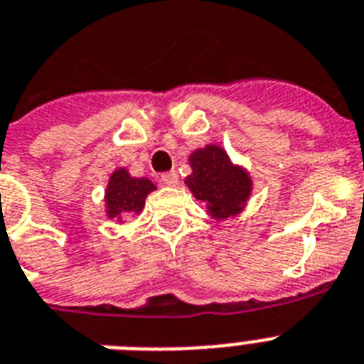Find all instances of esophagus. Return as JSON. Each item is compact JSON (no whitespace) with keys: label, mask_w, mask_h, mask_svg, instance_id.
Returning a JSON list of instances; mask_svg holds the SVG:
<instances>
[{"label":"esophagus","mask_w":364,"mask_h":364,"mask_svg":"<svg viewBox=\"0 0 364 364\" xmlns=\"http://www.w3.org/2000/svg\"><path fill=\"white\" fill-rule=\"evenodd\" d=\"M161 181H163L164 185H168V187H176L177 183H179V177H177L176 172H168L161 176Z\"/></svg>","instance_id":"34e87169"}]
</instances>
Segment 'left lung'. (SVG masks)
Returning a JSON list of instances; mask_svg holds the SVG:
<instances>
[{
	"label": "left lung",
	"mask_w": 364,
	"mask_h": 364,
	"mask_svg": "<svg viewBox=\"0 0 364 364\" xmlns=\"http://www.w3.org/2000/svg\"><path fill=\"white\" fill-rule=\"evenodd\" d=\"M192 173L185 179L198 200L205 201L215 218H229L240 210L252 192V181L242 168L231 164L218 146H205L191 155Z\"/></svg>",
	"instance_id": "obj_1"
}]
</instances>
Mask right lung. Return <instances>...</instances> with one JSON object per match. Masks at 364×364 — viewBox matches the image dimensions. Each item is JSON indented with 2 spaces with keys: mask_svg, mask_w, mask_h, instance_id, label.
I'll list each match as a JSON object with an SVG mask.
<instances>
[{
  "mask_svg": "<svg viewBox=\"0 0 364 364\" xmlns=\"http://www.w3.org/2000/svg\"><path fill=\"white\" fill-rule=\"evenodd\" d=\"M151 191H155V185L146 177H131L125 168L116 170L105 192L107 215L111 218H122L125 213L139 215Z\"/></svg>",
  "mask_w": 364,
  "mask_h": 364,
  "instance_id": "right-lung-1",
  "label": "right lung"
}]
</instances>
